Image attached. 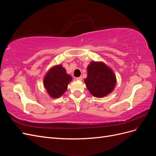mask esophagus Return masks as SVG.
I'll return each mask as SVG.
<instances>
[{
    "label": "esophagus",
    "mask_w": 156,
    "mask_h": 156,
    "mask_svg": "<svg viewBox=\"0 0 156 156\" xmlns=\"http://www.w3.org/2000/svg\"><path fill=\"white\" fill-rule=\"evenodd\" d=\"M76 79L78 80V81H82V80H83V77H77Z\"/></svg>",
    "instance_id": "1"
}]
</instances>
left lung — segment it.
I'll return each mask as SVG.
<instances>
[{"mask_svg": "<svg viewBox=\"0 0 156 156\" xmlns=\"http://www.w3.org/2000/svg\"><path fill=\"white\" fill-rule=\"evenodd\" d=\"M87 71V77L84 81L94 96L104 97L114 90L116 83L115 74L105 64L93 61L88 66Z\"/></svg>", "mask_w": 156, "mask_h": 156, "instance_id": "1", "label": "left lung"}]
</instances>
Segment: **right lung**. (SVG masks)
<instances>
[{
  "label": "right lung",
  "mask_w": 156,
  "mask_h": 156,
  "mask_svg": "<svg viewBox=\"0 0 156 156\" xmlns=\"http://www.w3.org/2000/svg\"><path fill=\"white\" fill-rule=\"evenodd\" d=\"M72 79V76L67 74L65 68L59 64L51 68L46 73L44 85L50 97L57 98L66 91Z\"/></svg>",
  "instance_id": "right-lung-1"
}]
</instances>
